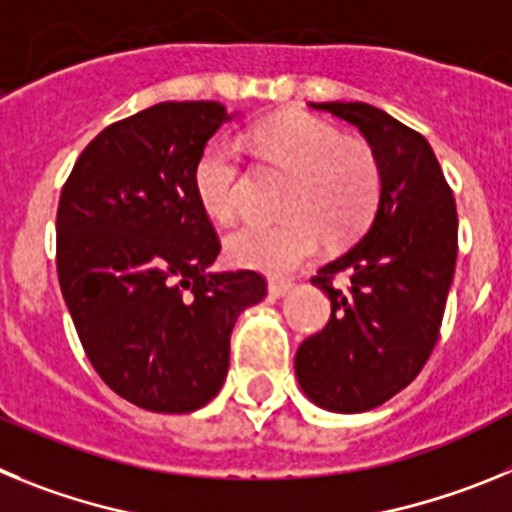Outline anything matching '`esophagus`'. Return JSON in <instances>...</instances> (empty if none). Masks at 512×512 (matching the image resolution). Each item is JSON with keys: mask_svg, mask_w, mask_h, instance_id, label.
I'll return each mask as SVG.
<instances>
[{"mask_svg": "<svg viewBox=\"0 0 512 512\" xmlns=\"http://www.w3.org/2000/svg\"><path fill=\"white\" fill-rule=\"evenodd\" d=\"M292 289V282H279V279H271L269 282V295L271 297H284Z\"/></svg>", "mask_w": 512, "mask_h": 512, "instance_id": "1", "label": "esophagus"}]
</instances>
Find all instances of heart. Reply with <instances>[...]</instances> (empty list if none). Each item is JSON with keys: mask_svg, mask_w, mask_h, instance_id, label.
I'll return each instance as SVG.
<instances>
[{"mask_svg": "<svg viewBox=\"0 0 512 512\" xmlns=\"http://www.w3.org/2000/svg\"><path fill=\"white\" fill-rule=\"evenodd\" d=\"M246 148L261 164L289 174L282 223H246L225 238L235 266L274 277L292 274L318 253L323 235L346 243L372 223L382 197V169L361 140H346L330 122L312 115H287L261 122ZM246 171L241 151L215 140L194 166V192L215 220H233L241 210Z\"/></svg>", "mask_w": 512, "mask_h": 512, "instance_id": "1", "label": "heart"}]
</instances>
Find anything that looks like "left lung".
Listing matches in <instances>:
<instances>
[{
  "mask_svg": "<svg viewBox=\"0 0 512 512\" xmlns=\"http://www.w3.org/2000/svg\"><path fill=\"white\" fill-rule=\"evenodd\" d=\"M310 107L359 128L382 169V197L364 238L312 277L330 297V320L297 348L295 374L320 408L364 413L405 390L436 346L459 217L423 135L364 102ZM336 276L346 290L332 284Z\"/></svg>",
  "mask_w": 512,
  "mask_h": 512,
  "instance_id": "left-lung-1",
  "label": "left lung"
}]
</instances>
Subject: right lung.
<instances>
[{
	"mask_svg": "<svg viewBox=\"0 0 512 512\" xmlns=\"http://www.w3.org/2000/svg\"><path fill=\"white\" fill-rule=\"evenodd\" d=\"M225 120L217 102H161L112 122L58 200V284L81 346L112 392L153 413L220 392L235 318L266 297L259 271H207L220 238L194 166Z\"/></svg>",
	"mask_w": 512,
	"mask_h": 512,
	"instance_id": "obj_1",
	"label": "right lung"
}]
</instances>
